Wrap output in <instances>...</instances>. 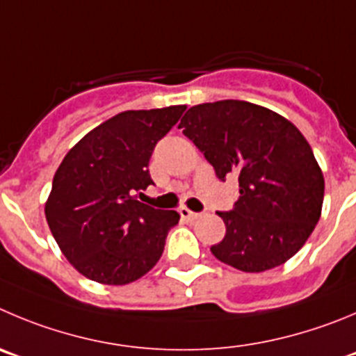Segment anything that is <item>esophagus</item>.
<instances>
[{
  "mask_svg": "<svg viewBox=\"0 0 356 356\" xmlns=\"http://www.w3.org/2000/svg\"><path fill=\"white\" fill-rule=\"evenodd\" d=\"M179 214H181V218L186 219V221H195V219L200 218V214H198V212L189 211L188 207H181V209H179Z\"/></svg>",
  "mask_w": 356,
  "mask_h": 356,
  "instance_id": "obj_1",
  "label": "esophagus"
}]
</instances>
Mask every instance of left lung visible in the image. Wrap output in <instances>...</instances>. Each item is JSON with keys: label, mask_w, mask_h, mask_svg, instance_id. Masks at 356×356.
<instances>
[{"label": "left lung", "mask_w": 356, "mask_h": 356, "mask_svg": "<svg viewBox=\"0 0 356 356\" xmlns=\"http://www.w3.org/2000/svg\"><path fill=\"white\" fill-rule=\"evenodd\" d=\"M179 128L219 179L238 177L235 209L218 212L227 234L212 254L242 272L290 260L313 234L325 193L323 172L297 126L261 105L221 99L189 108Z\"/></svg>", "instance_id": "8db88e82"}]
</instances>
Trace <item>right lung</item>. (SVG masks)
I'll list each match as a JSON object with an SVG mask.
<instances>
[{
    "mask_svg": "<svg viewBox=\"0 0 356 356\" xmlns=\"http://www.w3.org/2000/svg\"><path fill=\"white\" fill-rule=\"evenodd\" d=\"M184 111L121 112L84 135L56 170L45 218L66 260L91 281L133 283L161 258L181 216L142 204L137 193L152 184L147 167L156 142Z\"/></svg>",
    "mask_w": 356,
    "mask_h": 356,
    "instance_id": "obj_1",
    "label": "right lung"
}]
</instances>
